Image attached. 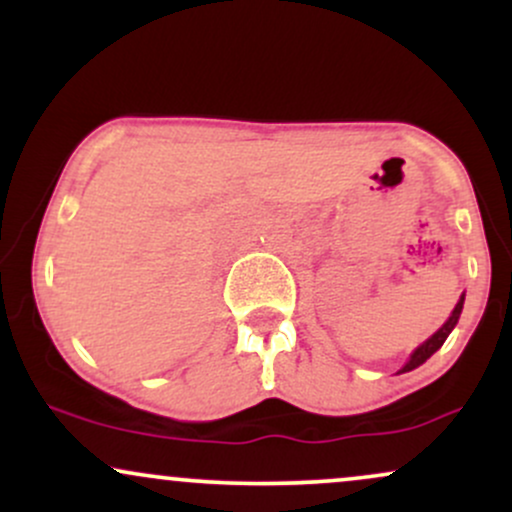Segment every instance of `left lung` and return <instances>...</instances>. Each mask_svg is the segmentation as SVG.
Returning a JSON list of instances; mask_svg holds the SVG:
<instances>
[{
    "instance_id": "left-lung-1",
    "label": "left lung",
    "mask_w": 512,
    "mask_h": 512,
    "mask_svg": "<svg viewBox=\"0 0 512 512\" xmlns=\"http://www.w3.org/2000/svg\"><path fill=\"white\" fill-rule=\"evenodd\" d=\"M462 305H464V293L460 296V301H457V305H455V310H452V315L448 317V320H445V325L440 327V330L433 334V337H428L424 344L419 346V349L414 351V354L409 356V361L404 363V368L399 370V373H407V370H414V368H419L421 363H426L428 358H431L433 354H436V351L440 349V346L445 344V339H448V334L455 330V325H457V320H460V313H462Z\"/></svg>"
}]
</instances>
